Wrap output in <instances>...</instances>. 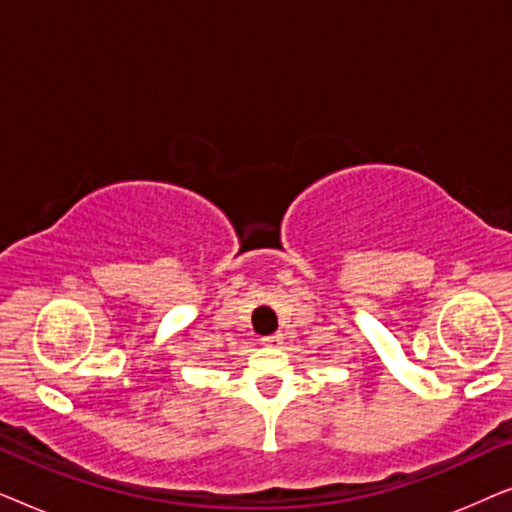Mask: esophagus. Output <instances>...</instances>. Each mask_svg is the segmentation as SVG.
<instances>
[{
    "instance_id": "esophagus-1",
    "label": "esophagus",
    "mask_w": 512,
    "mask_h": 512,
    "mask_svg": "<svg viewBox=\"0 0 512 512\" xmlns=\"http://www.w3.org/2000/svg\"><path fill=\"white\" fill-rule=\"evenodd\" d=\"M282 342H284L282 333H272V335H265V338H261L263 347H282Z\"/></svg>"
}]
</instances>
